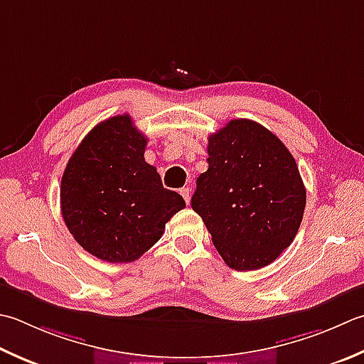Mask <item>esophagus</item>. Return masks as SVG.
<instances>
[{
  "label": "esophagus",
  "instance_id": "34e87169",
  "mask_svg": "<svg viewBox=\"0 0 364 364\" xmlns=\"http://www.w3.org/2000/svg\"><path fill=\"white\" fill-rule=\"evenodd\" d=\"M180 194L183 196V198H184V202H186V203L189 205V202H191V188H188V186H184V188H181V189H180Z\"/></svg>",
  "mask_w": 364,
  "mask_h": 364
}]
</instances>
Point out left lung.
Returning a JSON list of instances; mask_svg holds the SVG:
<instances>
[{
	"label": "left lung",
	"mask_w": 364,
	"mask_h": 364,
	"mask_svg": "<svg viewBox=\"0 0 364 364\" xmlns=\"http://www.w3.org/2000/svg\"><path fill=\"white\" fill-rule=\"evenodd\" d=\"M206 161L191 205L213 245L237 272L269 265L296 237L306 206L294 156L267 127L240 118L210 135Z\"/></svg>",
	"instance_id": "obj_1"
}]
</instances>
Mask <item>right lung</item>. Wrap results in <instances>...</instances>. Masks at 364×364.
<instances>
[{
	"label": "right lung",
	"instance_id": "obj_1",
	"mask_svg": "<svg viewBox=\"0 0 364 364\" xmlns=\"http://www.w3.org/2000/svg\"><path fill=\"white\" fill-rule=\"evenodd\" d=\"M145 146L146 137L131 117L117 115L92 127L64 168L63 219L77 243L97 259L137 260L186 206L145 162Z\"/></svg>",
	"mask_w": 364,
	"mask_h": 364
}]
</instances>
